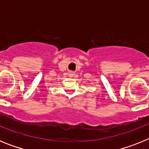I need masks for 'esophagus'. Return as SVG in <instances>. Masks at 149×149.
Segmentation results:
<instances>
[{"label":"esophagus","instance_id":"1","mask_svg":"<svg viewBox=\"0 0 149 149\" xmlns=\"http://www.w3.org/2000/svg\"><path fill=\"white\" fill-rule=\"evenodd\" d=\"M69 77H73L74 75V74L73 73V72H68V74Z\"/></svg>","mask_w":149,"mask_h":149}]
</instances>
